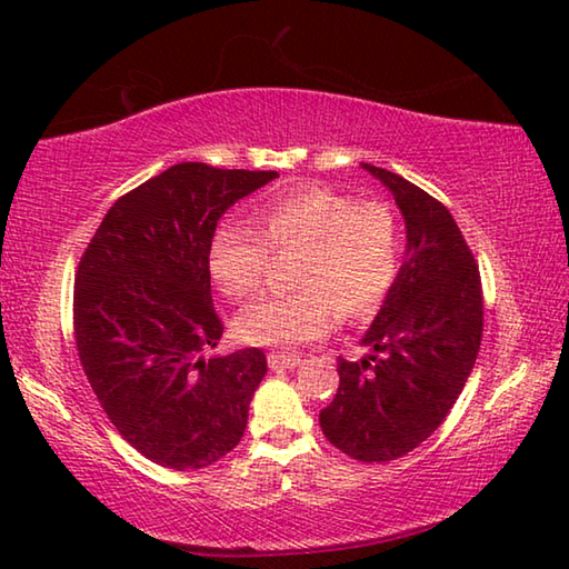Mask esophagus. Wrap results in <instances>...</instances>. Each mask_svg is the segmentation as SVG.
<instances>
[{"label": "esophagus", "instance_id": "esophagus-1", "mask_svg": "<svg viewBox=\"0 0 569 569\" xmlns=\"http://www.w3.org/2000/svg\"><path fill=\"white\" fill-rule=\"evenodd\" d=\"M268 366H271V369H296V366H301V359H298V356H288V353H278V351H273V353H268Z\"/></svg>", "mask_w": 569, "mask_h": 569}]
</instances>
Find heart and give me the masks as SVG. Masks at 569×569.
<instances>
[{
    "instance_id": "obj_1",
    "label": "heart",
    "mask_w": 569,
    "mask_h": 569,
    "mask_svg": "<svg viewBox=\"0 0 569 569\" xmlns=\"http://www.w3.org/2000/svg\"><path fill=\"white\" fill-rule=\"evenodd\" d=\"M256 230L223 223L210 238L218 291L248 301L261 291L271 253L298 250L296 293L266 296L236 319L240 341L293 349L333 329L339 313L366 319L387 301L401 266V226L383 203L329 188H298L253 210Z\"/></svg>"
}]
</instances>
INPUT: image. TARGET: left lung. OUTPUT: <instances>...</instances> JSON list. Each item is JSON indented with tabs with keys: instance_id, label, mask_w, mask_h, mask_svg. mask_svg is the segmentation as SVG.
<instances>
[{
	"instance_id": "1",
	"label": "left lung",
	"mask_w": 569,
	"mask_h": 569,
	"mask_svg": "<svg viewBox=\"0 0 569 569\" xmlns=\"http://www.w3.org/2000/svg\"><path fill=\"white\" fill-rule=\"evenodd\" d=\"M407 223L397 283L363 333L361 361L339 359V391L321 411L326 439L359 461H391L431 437L475 369L485 303L475 256L429 192L369 162Z\"/></svg>"
}]
</instances>
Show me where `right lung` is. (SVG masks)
Masks as SVG:
<instances>
[{"mask_svg": "<svg viewBox=\"0 0 569 569\" xmlns=\"http://www.w3.org/2000/svg\"><path fill=\"white\" fill-rule=\"evenodd\" d=\"M278 178L180 162L114 203L74 281L84 377L124 441L160 467L203 469L243 437L261 349L206 356L220 323L208 250L220 216Z\"/></svg>", "mask_w": 569, "mask_h": 569, "instance_id": "right-lung-1", "label": "right lung"}]
</instances>
